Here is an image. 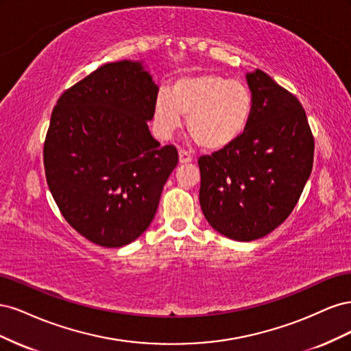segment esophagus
<instances>
[{
    "label": "esophagus",
    "instance_id": "34e87169",
    "mask_svg": "<svg viewBox=\"0 0 351 351\" xmlns=\"http://www.w3.org/2000/svg\"><path fill=\"white\" fill-rule=\"evenodd\" d=\"M178 156H180V162H182V164H187V162L192 161V155H190L184 149H180L178 151Z\"/></svg>",
    "mask_w": 351,
    "mask_h": 351
}]
</instances>
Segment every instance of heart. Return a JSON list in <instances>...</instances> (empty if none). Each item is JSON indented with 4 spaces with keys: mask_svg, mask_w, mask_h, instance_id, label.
<instances>
[{
    "mask_svg": "<svg viewBox=\"0 0 351 351\" xmlns=\"http://www.w3.org/2000/svg\"><path fill=\"white\" fill-rule=\"evenodd\" d=\"M253 112L250 89L240 80L215 73L182 77L168 92H159L154 115L162 136L180 127L183 115L193 139L205 149H222L246 132Z\"/></svg>",
    "mask_w": 351,
    "mask_h": 351,
    "instance_id": "obj_1",
    "label": "heart"
}]
</instances>
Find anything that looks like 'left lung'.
I'll list each match as a JSON object with an SVG mask.
<instances>
[{"label": "left lung", "instance_id": "1", "mask_svg": "<svg viewBox=\"0 0 351 351\" xmlns=\"http://www.w3.org/2000/svg\"><path fill=\"white\" fill-rule=\"evenodd\" d=\"M252 119L239 139L199 158V202L209 224L239 241L289 218L312 173L315 139L300 101L267 73L247 74Z\"/></svg>", "mask_w": 351, "mask_h": 351}]
</instances>
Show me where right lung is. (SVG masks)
I'll return each instance as SVG.
<instances>
[{
	"mask_svg": "<svg viewBox=\"0 0 351 351\" xmlns=\"http://www.w3.org/2000/svg\"><path fill=\"white\" fill-rule=\"evenodd\" d=\"M158 86L141 62L104 64L52 110L44 142L48 187L80 236L121 247L149 227L178 164L174 145L151 136Z\"/></svg>",
	"mask_w": 351,
	"mask_h": 351,
	"instance_id": "right-lung-1",
	"label": "right lung"
}]
</instances>
